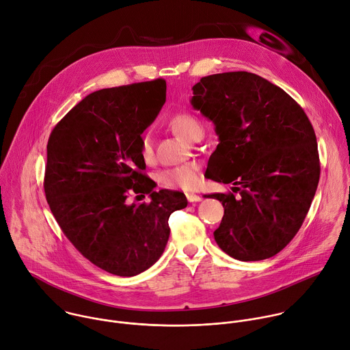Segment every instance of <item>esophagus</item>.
<instances>
[{"mask_svg":"<svg viewBox=\"0 0 350 350\" xmlns=\"http://www.w3.org/2000/svg\"><path fill=\"white\" fill-rule=\"evenodd\" d=\"M187 199L189 203H196V202L202 200V196L196 195V193H187Z\"/></svg>","mask_w":350,"mask_h":350,"instance_id":"34e87169","label":"esophagus"}]
</instances>
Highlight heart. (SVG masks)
Wrapping results in <instances>:
<instances>
[{
    "label": "heart",
    "mask_w": 350,
    "mask_h": 350,
    "mask_svg": "<svg viewBox=\"0 0 350 350\" xmlns=\"http://www.w3.org/2000/svg\"><path fill=\"white\" fill-rule=\"evenodd\" d=\"M169 128L183 140L189 142L196 133L202 132V125L195 115L189 112H177L169 118ZM140 154L146 161L152 158V143L150 135H143L140 140ZM159 181L169 188L192 189L199 183V166L195 162H188L181 166L169 167L159 173Z\"/></svg>",
    "instance_id": "1"
}]
</instances>
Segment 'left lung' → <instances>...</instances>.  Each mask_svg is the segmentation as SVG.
Masks as SVG:
<instances>
[{
    "mask_svg": "<svg viewBox=\"0 0 350 350\" xmlns=\"http://www.w3.org/2000/svg\"><path fill=\"white\" fill-rule=\"evenodd\" d=\"M192 90V107L214 124L219 142L208 178L239 192L207 196L224 206L214 239L239 261L273 257L297 235L317 189L312 124L291 96L253 72L203 77Z\"/></svg>",
    "mask_w": 350,
    "mask_h": 350,
    "instance_id": "8db88e82",
    "label": "left lung"
}]
</instances>
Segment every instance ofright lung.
<instances>
[{"label": "right lung", "mask_w": 350, "mask_h": 350, "mask_svg": "<svg viewBox=\"0 0 350 350\" xmlns=\"http://www.w3.org/2000/svg\"><path fill=\"white\" fill-rule=\"evenodd\" d=\"M166 101L165 79L108 88L82 98L52 131L44 188L63 234L92 264L116 276L152 267L169 241L184 193L154 191L142 172L143 132ZM152 198L129 204L132 192Z\"/></svg>", "instance_id": "obj_1"}]
</instances>
